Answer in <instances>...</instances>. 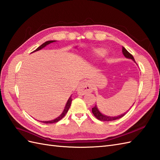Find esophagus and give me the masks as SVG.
<instances>
[{
  "instance_id": "1",
  "label": "esophagus",
  "mask_w": 160,
  "mask_h": 160,
  "mask_svg": "<svg viewBox=\"0 0 160 160\" xmlns=\"http://www.w3.org/2000/svg\"><path fill=\"white\" fill-rule=\"evenodd\" d=\"M92 85L88 81L83 82L80 84L78 87L77 88L78 93L80 95H85L86 93H87V92H92Z\"/></svg>"
}]
</instances>
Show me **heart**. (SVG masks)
I'll use <instances>...</instances> for the list:
<instances>
[{
    "label": "heart",
    "instance_id": "obj_1",
    "mask_svg": "<svg viewBox=\"0 0 160 160\" xmlns=\"http://www.w3.org/2000/svg\"><path fill=\"white\" fill-rule=\"evenodd\" d=\"M95 53L96 54H98V56H100V57H102V56L106 54V51L103 49H98L95 50Z\"/></svg>",
    "mask_w": 160,
    "mask_h": 160
}]
</instances>
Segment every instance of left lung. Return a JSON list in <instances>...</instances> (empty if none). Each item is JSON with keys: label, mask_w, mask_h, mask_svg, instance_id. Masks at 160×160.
Returning <instances> with one entry per match:
<instances>
[{"label": "left lung", "mask_w": 160, "mask_h": 160, "mask_svg": "<svg viewBox=\"0 0 160 160\" xmlns=\"http://www.w3.org/2000/svg\"><path fill=\"white\" fill-rule=\"evenodd\" d=\"M122 52L123 54V55L126 58H130L132 59V60L135 62L134 60V58H133V56L129 52L125 49L124 47L122 48ZM134 104V103H133ZM92 114H94V116L98 118V120L99 121H114V120H117L118 119V118H120L121 117H122L124 116V115L126 113L122 114L121 115H119V116H117V117H109V116H106V115H103L102 114L101 112H99L97 106H95V107H93L92 108Z\"/></svg>", "instance_id": "8db88e82"}]
</instances>
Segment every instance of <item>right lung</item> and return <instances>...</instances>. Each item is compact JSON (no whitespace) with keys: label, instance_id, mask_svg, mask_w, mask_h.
<instances>
[{"label":"right lung","instance_id":"1","mask_svg":"<svg viewBox=\"0 0 160 160\" xmlns=\"http://www.w3.org/2000/svg\"><path fill=\"white\" fill-rule=\"evenodd\" d=\"M56 42V41H48V42H46L45 43H43L42 44V45H41L39 47H38L35 50H34L33 52H36V51H38V50H41V49H42V48H43L44 47H46L47 45H48V44H50V43H52V42ZM71 97H72V96H71ZM71 97H70V98H69L68 101V102H67L66 105H65V109H64V110L62 111V114L60 115V116H59L58 117H57V118H55L54 120H52V121H41V122H44V123H54V122H57L60 121L61 119H62V118L65 117V115L67 114V112H68V110L69 109V107H70V106H71L72 101V99L71 98Z\"/></svg>","mask_w":160,"mask_h":160}]
</instances>
